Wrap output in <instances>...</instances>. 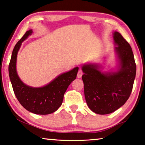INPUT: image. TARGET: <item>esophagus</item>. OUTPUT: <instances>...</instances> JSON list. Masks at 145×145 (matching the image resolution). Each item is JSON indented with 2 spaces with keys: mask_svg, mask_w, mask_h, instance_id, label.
<instances>
[{
  "mask_svg": "<svg viewBox=\"0 0 145 145\" xmlns=\"http://www.w3.org/2000/svg\"><path fill=\"white\" fill-rule=\"evenodd\" d=\"M82 74H83L82 71V70H80H80L78 71V74H77V78H81V77H82Z\"/></svg>",
  "mask_w": 145,
  "mask_h": 145,
  "instance_id": "34e87169",
  "label": "esophagus"
}]
</instances>
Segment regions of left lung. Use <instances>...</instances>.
<instances>
[{
    "instance_id": "1",
    "label": "left lung",
    "mask_w": 145,
    "mask_h": 145,
    "mask_svg": "<svg viewBox=\"0 0 145 145\" xmlns=\"http://www.w3.org/2000/svg\"><path fill=\"white\" fill-rule=\"evenodd\" d=\"M113 37L118 61L116 71L103 72L98 63L82 66L86 104L97 114H111L124 105L135 78L136 64L131 47L118 31L113 33Z\"/></svg>"
}]
</instances>
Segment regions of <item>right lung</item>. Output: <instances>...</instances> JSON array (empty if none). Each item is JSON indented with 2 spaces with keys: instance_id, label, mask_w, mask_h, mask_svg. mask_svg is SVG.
Returning <instances> with one entry per match:
<instances>
[{
  "instance_id": "add662e5",
  "label": "right lung",
  "mask_w": 145,
  "mask_h": 145,
  "mask_svg": "<svg viewBox=\"0 0 145 145\" xmlns=\"http://www.w3.org/2000/svg\"><path fill=\"white\" fill-rule=\"evenodd\" d=\"M32 33V29L27 31L13 49L8 67L10 80L16 97L25 110L35 114H50L61 106L67 88L76 78L78 67L59 74L44 86L36 88L24 84L17 73V55L22 43Z\"/></svg>"
}]
</instances>
